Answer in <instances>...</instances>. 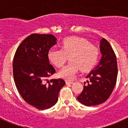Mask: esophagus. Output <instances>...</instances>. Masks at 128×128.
Here are the masks:
<instances>
[{
    "label": "esophagus",
    "mask_w": 128,
    "mask_h": 128,
    "mask_svg": "<svg viewBox=\"0 0 128 128\" xmlns=\"http://www.w3.org/2000/svg\"><path fill=\"white\" fill-rule=\"evenodd\" d=\"M65 82H66V84H73V83H74V82H73V81H65Z\"/></svg>",
    "instance_id": "esophagus-1"
}]
</instances>
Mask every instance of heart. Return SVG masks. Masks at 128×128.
<instances>
[{"instance_id": "heart-1", "label": "heart", "mask_w": 128, "mask_h": 128, "mask_svg": "<svg viewBox=\"0 0 128 128\" xmlns=\"http://www.w3.org/2000/svg\"><path fill=\"white\" fill-rule=\"evenodd\" d=\"M69 57L70 62L58 72L65 80H74L79 70L86 72L92 69L99 57V49L82 37L70 36L63 39L61 49L50 48L47 52L49 62L58 68L64 65Z\"/></svg>"}]
</instances>
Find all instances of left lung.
<instances>
[{
  "mask_svg": "<svg viewBox=\"0 0 128 128\" xmlns=\"http://www.w3.org/2000/svg\"><path fill=\"white\" fill-rule=\"evenodd\" d=\"M100 51L102 57L99 64L86 77L88 80V85L83 86V90L77 98L85 106H96L105 102L117 81V58L110 43L104 38L100 41Z\"/></svg>",
  "mask_w": 128,
  "mask_h": 128,
  "instance_id": "1",
  "label": "left lung"
}]
</instances>
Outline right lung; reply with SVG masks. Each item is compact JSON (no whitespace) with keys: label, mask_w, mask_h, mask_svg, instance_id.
<instances>
[{"label":"right lung","mask_w":128,"mask_h":128,"mask_svg":"<svg viewBox=\"0 0 128 128\" xmlns=\"http://www.w3.org/2000/svg\"><path fill=\"white\" fill-rule=\"evenodd\" d=\"M56 40L52 34H32L20 44L13 59L18 91L26 102L42 110L57 102L59 92L65 84L62 79L48 80L56 70L50 65L47 52Z\"/></svg>","instance_id":"obj_1"}]
</instances>
